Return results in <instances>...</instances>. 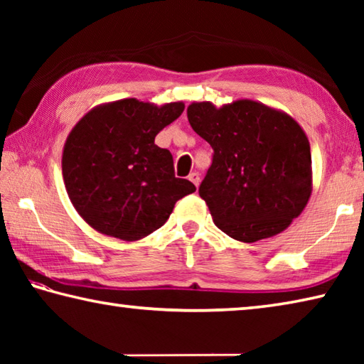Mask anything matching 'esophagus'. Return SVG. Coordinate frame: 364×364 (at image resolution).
I'll return each instance as SVG.
<instances>
[{
    "label": "esophagus",
    "instance_id": "34e87169",
    "mask_svg": "<svg viewBox=\"0 0 364 364\" xmlns=\"http://www.w3.org/2000/svg\"><path fill=\"white\" fill-rule=\"evenodd\" d=\"M189 181L193 183V184H196V186H199V183H200V176H199V173H197V171H193V173L189 175Z\"/></svg>",
    "mask_w": 364,
    "mask_h": 364
}]
</instances>
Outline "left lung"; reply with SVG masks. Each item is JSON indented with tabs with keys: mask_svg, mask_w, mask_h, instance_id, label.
I'll return each mask as SVG.
<instances>
[{
	"mask_svg": "<svg viewBox=\"0 0 364 364\" xmlns=\"http://www.w3.org/2000/svg\"><path fill=\"white\" fill-rule=\"evenodd\" d=\"M193 130L213 149L199 188L221 231L241 242L276 236L304 212L313 171L308 138L279 109L252 100L193 102Z\"/></svg>",
	"mask_w": 364,
	"mask_h": 364,
	"instance_id": "1",
	"label": "left lung"
}]
</instances>
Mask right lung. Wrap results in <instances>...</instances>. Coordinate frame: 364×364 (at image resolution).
<instances>
[{
  "mask_svg": "<svg viewBox=\"0 0 364 364\" xmlns=\"http://www.w3.org/2000/svg\"><path fill=\"white\" fill-rule=\"evenodd\" d=\"M184 104L157 106L134 97L100 104L72 128L63 151V176L72 205L97 232L138 241L159 230L176 200L196 186L175 176L170 151L157 133Z\"/></svg>",
  "mask_w": 364,
  "mask_h": 364,
  "instance_id": "right-lung-1",
  "label": "right lung"
}]
</instances>
